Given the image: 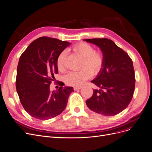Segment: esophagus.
I'll list each match as a JSON object with an SVG mask.
<instances>
[{
    "mask_svg": "<svg viewBox=\"0 0 152 152\" xmlns=\"http://www.w3.org/2000/svg\"><path fill=\"white\" fill-rule=\"evenodd\" d=\"M81 88H82L81 86H74V90H75V91L77 90H80Z\"/></svg>",
    "mask_w": 152,
    "mask_h": 152,
    "instance_id": "obj_1",
    "label": "esophagus"
}]
</instances>
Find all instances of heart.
<instances>
[{"label":"heart","instance_id":"b5f03b06","mask_svg":"<svg viewBox=\"0 0 152 152\" xmlns=\"http://www.w3.org/2000/svg\"><path fill=\"white\" fill-rule=\"evenodd\" d=\"M74 53L83 59L81 70L70 72L64 77V81L70 86H78L83 85L92 77V72L97 74L103 69L104 64V56L101 51H96L94 47L87 42H79L72 48ZM66 53L62 52L57 59V67L60 71L65 69Z\"/></svg>","mask_w":152,"mask_h":152}]
</instances>
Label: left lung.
I'll return each mask as SVG.
<instances>
[{
    "label": "left lung",
    "instance_id": "obj_1",
    "mask_svg": "<svg viewBox=\"0 0 152 152\" xmlns=\"http://www.w3.org/2000/svg\"><path fill=\"white\" fill-rule=\"evenodd\" d=\"M99 47L104 56V64L91 81L100 90H93L92 96L86 101L90 109L104 115H116L128 106L135 89L133 62L129 55L111 39H84Z\"/></svg>",
    "mask_w": 152,
    "mask_h": 152
}]
</instances>
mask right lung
Here are the masks:
<instances>
[{
    "instance_id": "add662e5",
    "label": "right lung",
    "mask_w": 152,
    "mask_h": 152,
    "mask_svg": "<svg viewBox=\"0 0 152 152\" xmlns=\"http://www.w3.org/2000/svg\"><path fill=\"white\" fill-rule=\"evenodd\" d=\"M70 45L66 41L40 37L33 41L21 55L16 78V88L20 102L31 116L48 120L62 113L74 88L64 86L50 91L54 74L58 73L57 59Z\"/></svg>"
}]
</instances>
